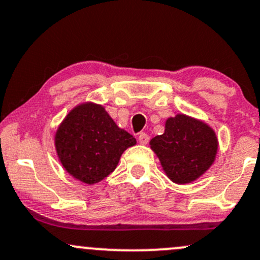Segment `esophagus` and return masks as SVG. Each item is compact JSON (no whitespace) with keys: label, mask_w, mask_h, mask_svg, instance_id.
<instances>
[{"label":"esophagus","mask_w":260,"mask_h":260,"mask_svg":"<svg viewBox=\"0 0 260 260\" xmlns=\"http://www.w3.org/2000/svg\"><path fill=\"white\" fill-rule=\"evenodd\" d=\"M138 141L141 144H147L149 142V136L147 133H139Z\"/></svg>","instance_id":"esophagus-1"}]
</instances>
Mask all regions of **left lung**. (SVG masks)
<instances>
[{
    "label": "left lung",
    "mask_w": 260,
    "mask_h": 260,
    "mask_svg": "<svg viewBox=\"0 0 260 260\" xmlns=\"http://www.w3.org/2000/svg\"><path fill=\"white\" fill-rule=\"evenodd\" d=\"M163 171L177 184L192 183L206 173L218 152V138L207 123L177 114L166 121L165 133L149 142Z\"/></svg>",
    "instance_id": "1"
}]
</instances>
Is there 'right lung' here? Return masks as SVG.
Returning a JSON list of instances; mask_svg holds the SVG:
<instances>
[{
    "label": "right lung",
    "instance_id": "obj_1",
    "mask_svg": "<svg viewBox=\"0 0 260 260\" xmlns=\"http://www.w3.org/2000/svg\"><path fill=\"white\" fill-rule=\"evenodd\" d=\"M136 143V138L119 128L103 106L92 102L76 106L54 136L61 165L86 184H94L111 174L122 153Z\"/></svg>",
    "mask_w": 260,
    "mask_h": 260
}]
</instances>
